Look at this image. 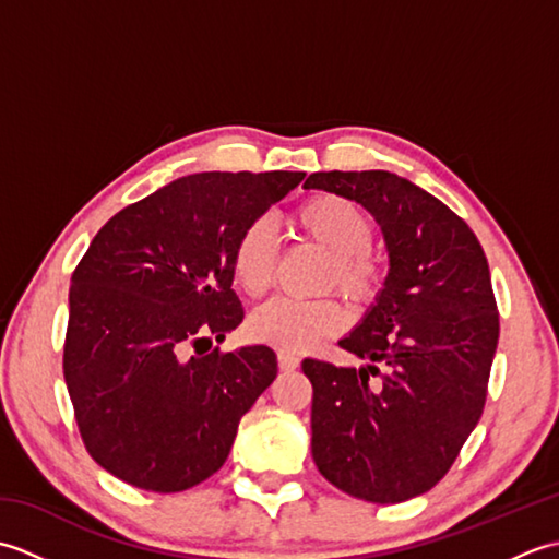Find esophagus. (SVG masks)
<instances>
[{
  "label": "esophagus",
  "instance_id": "1",
  "mask_svg": "<svg viewBox=\"0 0 559 559\" xmlns=\"http://www.w3.org/2000/svg\"><path fill=\"white\" fill-rule=\"evenodd\" d=\"M300 365V358L290 350H278V367L283 372H293Z\"/></svg>",
  "mask_w": 559,
  "mask_h": 559
}]
</instances>
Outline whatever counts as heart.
<instances>
[{
  "instance_id": "obj_1",
  "label": "heart",
  "mask_w": 559,
  "mask_h": 559,
  "mask_svg": "<svg viewBox=\"0 0 559 559\" xmlns=\"http://www.w3.org/2000/svg\"><path fill=\"white\" fill-rule=\"evenodd\" d=\"M293 228L329 257L324 283L353 305L370 302L382 288L384 266L372 252V221L353 201L336 194L307 199L293 213ZM233 276L249 298H259L271 286L276 266V242L266 223H252L233 247ZM346 317L334 300L298 302L276 298L249 319V334L257 341L286 350H305L317 341L334 336Z\"/></svg>"
}]
</instances>
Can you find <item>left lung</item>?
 <instances>
[{
  "instance_id": "left-lung-1",
  "label": "left lung",
  "mask_w": 559,
  "mask_h": 559,
  "mask_svg": "<svg viewBox=\"0 0 559 559\" xmlns=\"http://www.w3.org/2000/svg\"><path fill=\"white\" fill-rule=\"evenodd\" d=\"M302 187L358 201L389 252L377 302L338 341L370 365L302 360L312 456L358 500L406 502L447 476L483 415L500 338L488 259L466 221L406 177L331 170Z\"/></svg>"
}]
</instances>
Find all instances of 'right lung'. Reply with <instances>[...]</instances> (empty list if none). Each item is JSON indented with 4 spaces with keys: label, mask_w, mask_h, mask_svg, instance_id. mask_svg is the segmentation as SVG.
Segmentation results:
<instances>
[{
    "label": "right lung",
    "mask_w": 559,
    "mask_h": 559,
    "mask_svg": "<svg viewBox=\"0 0 559 559\" xmlns=\"http://www.w3.org/2000/svg\"><path fill=\"white\" fill-rule=\"evenodd\" d=\"M305 173H197L122 209L71 276L64 382L83 444L115 478L182 492L216 473L278 372L240 326L233 247Z\"/></svg>",
    "instance_id": "obj_1"
}]
</instances>
